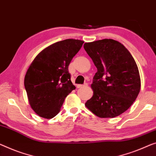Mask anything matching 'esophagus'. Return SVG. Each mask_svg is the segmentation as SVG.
I'll return each instance as SVG.
<instances>
[{
  "label": "esophagus",
  "mask_w": 156,
  "mask_h": 156,
  "mask_svg": "<svg viewBox=\"0 0 156 156\" xmlns=\"http://www.w3.org/2000/svg\"><path fill=\"white\" fill-rule=\"evenodd\" d=\"M87 83H85L84 85H77V87L78 88H82V87H87Z\"/></svg>",
  "instance_id": "obj_1"
}]
</instances>
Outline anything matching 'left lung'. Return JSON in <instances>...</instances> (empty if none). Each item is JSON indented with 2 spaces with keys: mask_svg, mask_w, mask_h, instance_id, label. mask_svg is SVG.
<instances>
[{
  "mask_svg": "<svg viewBox=\"0 0 156 156\" xmlns=\"http://www.w3.org/2000/svg\"><path fill=\"white\" fill-rule=\"evenodd\" d=\"M84 49L97 72L91 87L93 96L85 106L99 118H115L126 111L141 88L139 69L127 49L113 39L85 43Z\"/></svg>",
  "mask_w": 156,
  "mask_h": 156,
  "instance_id": "left-lung-1",
  "label": "left lung"
}]
</instances>
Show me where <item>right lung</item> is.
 Instances as JSON below:
<instances>
[{
  "instance_id": "right-lung-1",
  "label": "right lung",
  "mask_w": 156,
  "mask_h": 156,
  "mask_svg": "<svg viewBox=\"0 0 156 156\" xmlns=\"http://www.w3.org/2000/svg\"><path fill=\"white\" fill-rule=\"evenodd\" d=\"M84 42L66 39L48 46L32 62L24 78L30 106L39 116L57 115L64 99L76 87L71 80L69 65Z\"/></svg>"
}]
</instances>
